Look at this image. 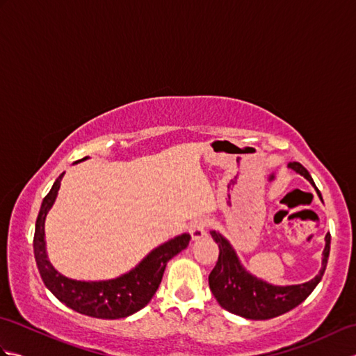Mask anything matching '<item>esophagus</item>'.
Instances as JSON below:
<instances>
[{
    "mask_svg": "<svg viewBox=\"0 0 356 356\" xmlns=\"http://www.w3.org/2000/svg\"><path fill=\"white\" fill-rule=\"evenodd\" d=\"M207 228H208V220L207 218H195L194 222L190 225V232L194 240H199L207 236Z\"/></svg>",
    "mask_w": 356,
    "mask_h": 356,
    "instance_id": "1",
    "label": "esophagus"
}]
</instances>
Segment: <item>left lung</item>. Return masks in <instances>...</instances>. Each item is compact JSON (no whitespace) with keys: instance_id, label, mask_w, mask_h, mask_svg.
I'll list each match as a JSON object with an SVG mask.
<instances>
[{"instance_id":"obj_1","label":"left lung","mask_w":356,"mask_h":356,"mask_svg":"<svg viewBox=\"0 0 356 356\" xmlns=\"http://www.w3.org/2000/svg\"><path fill=\"white\" fill-rule=\"evenodd\" d=\"M291 170L307 179L315 188L316 194L323 202L321 193L315 186L311 174L298 162H291ZM214 241L218 245V260L209 274V289L216 300L226 311L249 320H269L278 315L292 311L312 293V291L321 282L324 270L327 266L330 252V234H326L321 269L312 280L301 284L275 286L261 278H257L241 264L237 252L232 245L218 231H211Z\"/></svg>"}]
</instances>
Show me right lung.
<instances>
[{
	"instance_id": "right-lung-1",
	"label": "right lung",
	"mask_w": 356,
	"mask_h": 356,
	"mask_svg": "<svg viewBox=\"0 0 356 356\" xmlns=\"http://www.w3.org/2000/svg\"><path fill=\"white\" fill-rule=\"evenodd\" d=\"M86 159L88 157L81 159L78 162ZM63 177L64 172L55 180L51 190L44 197L35 225L33 252L44 284L61 303L82 315L102 320H118L136 314L149 303L162 282L166 263L190 245L191 236L180 234L165 241L161 246L154 248L138 266L116 278L101 280V282H81V280L65 277L50 263L47 251H45L44 234L45 217L56 200Z\"/></svg>"
}]
</instances>
